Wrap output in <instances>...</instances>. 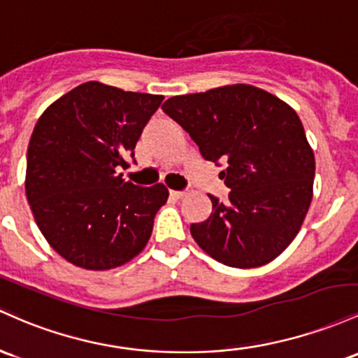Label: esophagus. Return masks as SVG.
I'll list each match as a JSON object with an SVG mask.
<instances>
[{
	"mask_svg": "<svg viewBox=\"0 0 358 358\" xmlns=\"http://www.w3.org/2000/svg\"><path fill=\"white\" fill-rule=\"evenodd\" d=\"M169 194H171V198L180 199L184 196V191H169Z\"/></svg>",
	"mask_w": 358,
	"mask_h": 358,
	"instance_id": "34e87169",
	"label": "esophagus"
}]
</instances>
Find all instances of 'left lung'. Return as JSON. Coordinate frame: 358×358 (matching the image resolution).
<instances>
[{
	"label": "left lung",
	"instance_id": "left-lung-1",
	"mask_svg": "<svg viewBox=\"0 0 358 358\" xmlns=\"http://www.w3.org/2000/svg\"><path fill=\"white\" fill-rule=\"evenodd\" d=\"M178 122L230 187L210 196V218L191 224L196 243L224 266H266L296 238L313 199L315 154L289 104L248 84L169 98Z\"/></svg>",
	"mask_w": 358,
	"mask_h": 358
}]
</instances>
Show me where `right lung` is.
Segmentation results:
<instances>
[{
  "instance_id": "add662e5",
  "label": "right lung",
  "mask_w": 358,
  "mask_h": 358,
  "mask_svg": "<svg viewBox=\"0 0 358 358\" xmlns=\"http://www.w3.org/2000/svg\"><path fill=\"white\" fill-rule=\"evenodd\" d=\"M164 96L84 83L43 111L27 154L25 191L40 231L67 262L87 271L127 264L145 248L164 184L118 174Z\"/></svg>"
}]
</instances>
